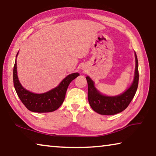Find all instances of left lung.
<instances>
[{"mask_svg": "<svg viewBox=\"0 0 156 156\" xmlns=\"http://www.w3.org/2000/svg\"><path fill=\"white\" fill-rule=\"evenodd\" d=\"M136 69L133 83L127 90L117 96H106L100 93L95 88L94 83L87 76L88 83V100L92 109L101 115H115L122 112L130 104L135 96L138 86V62L135 52Z\"/></svg>", "mask_w": 156, "mask_h": 156, "instance_id": "1", "label": "left lung"}]
</instances>
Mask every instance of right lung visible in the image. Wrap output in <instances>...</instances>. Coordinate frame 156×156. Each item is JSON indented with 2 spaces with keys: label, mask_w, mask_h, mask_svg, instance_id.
Wrapping results in <instances>:
<instances>
[{
  "label": "right lung",
  "mask_w": 156,
  "mask_h": 156,
  "mask_svg": "<svg viewBox=\"0 0 156 156\" xmlns=\"http://www.w3.org/2000/svg\"><path fill=\"white\" fill-rule=\"evenodd\" d=\"M78 76V73H73L68 75L63 79L57 87L46 93L37 94L26 90L20 84L17 76L16 59L13 70L14 88L21 102L27 109L31 112L38 113L51 112L58 109L64 101L69 84Z\"/></svg>",
  "instance_id": "obj_1"
}]
</instances>
